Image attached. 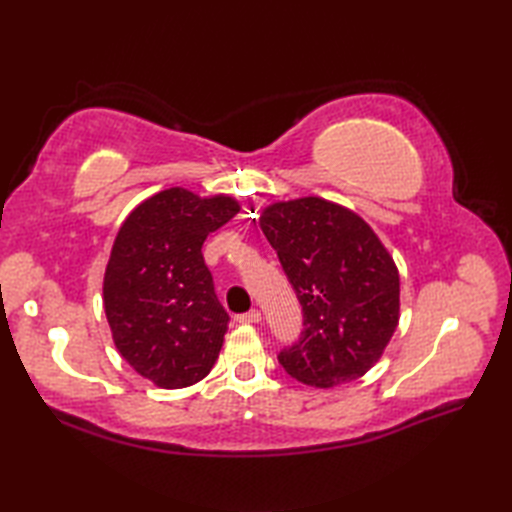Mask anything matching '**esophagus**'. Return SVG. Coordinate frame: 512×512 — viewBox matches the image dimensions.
I'll use <instances>...</instances> for the list:
<instances>
[{
  "instance_id": "obj_1",
  "label": "esophagus",
  "mask_w": 512,
  "mask_h": 512,
  "mask_svg": "<svg viewBox=\"0 0 512 512\" xmlns=\"http://www.w3.org/2000/svg\"><path fill=\"white\" fill-rule=\"evenodd\" d=\"M235 321H239V323H259V321H262V312H259V310H248L244 314H237Z\"/></svg>"
}]
</instances>
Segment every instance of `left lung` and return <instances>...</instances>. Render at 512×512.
I'll return each mask as SVG.
<instances>
[{
	"label": "left lung",
	"mask_w": 512,
	"mask_h": 512,
	"mask_svg": "<svg viewBox=\"0 0 512 512\" xmlns=\"http://www.w3.org/2000/svg\"><path fill=\"white\" fill-rule=\"evenodd\" d=\"M259 226L303 312L299 341L277 354L281 367L312 387L363 376L398 325L400 279L387 248L356 213L321 198L268 206Z\"/></svg>",
	"instance_id": "left-lung-1"
}]
</instances>
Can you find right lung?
I'll list each match as a JSON object with an SVG mask.
<instances>
[{
  "instance_id": "add662e5",
  "label": "right lung",
  "mask_w": 512,
  "mask_h": 512,
  "mask_svg": "<svg viewBox=\"0 0 512 512\" xmlns=\"http://www.w3.org/2000/svg\"><path fill=\"white\" fill-rule=\"evenodd\" d=\"M239 211L228 195L167 189L123 222L103 281L114 343L162 389L198 383L222 350L228 314L215 295L202 244Z\"/></svg>"
}]
</instances>
